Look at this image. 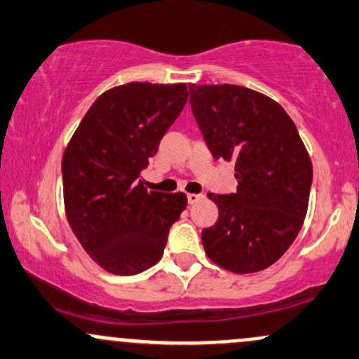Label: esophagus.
Listing matches in <instances>:
<instances>
[{
    "label": "esophagus",
    "instance_id": "1",
    "mask_svg": "<svg viewBox=\"0 0 359 359\" xmlns=\"http://www.w3.org/2000/svg\"><path fill=\"white\" fill-rule=\"evenodd\" d=\"M204 196L203 194H187V203L189 204H197L199 201H203Z\"/></svg>",
    "mask_w": 359,
    "mask_h": 359
}]
</instances>
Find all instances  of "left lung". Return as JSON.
<instances>
[{"instance_id":"obj_1","label":"left lung","mask_w":359,"mask_h":359,"mask_svg":"<svg viewBox=\"0 0 359 359\" xmlns=\"http://www.w3.org/2000/svg\"><path fill=\"white\" fill-rule=\"evenodd\" d=\"M191 108L214 158L234 162L238 191L208 194L219 217L203 229L205 255L234 273L273 265L307 214L312 163L295 123L270 97L231 84L189 86Z\"/></svg>"}]
</instances>
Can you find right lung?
Returning a JSON list of instances; mask_svg holds the SVG:
<instances>
[{
  "label": "right lung",
  "mask_w": 359,
  "mask_h": 359,
  "mask_svg": "<svg viewBox=\"0 0 359 359\" xmlns=\"http://www.w3.org/2000/svg\"><path fill=\"white\" fill-rule=\"evenodd\" d=\"M187 96L185 84L130 82L106 90L65 148L69 224L89 257L111 273L154 266L187 205L182 192H148L140 179Z\"/></svg>",
  "instance_id": "obj_1"
}]
</instances>
